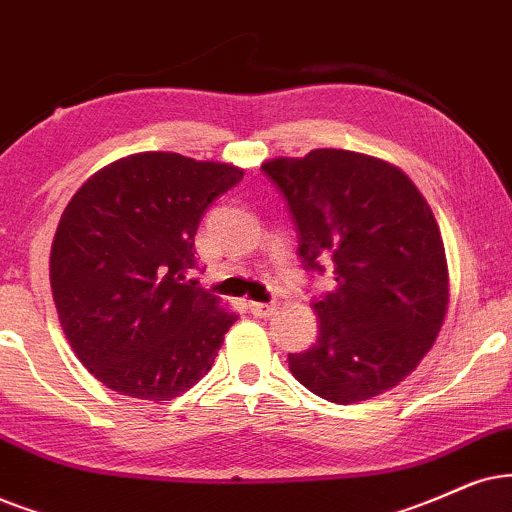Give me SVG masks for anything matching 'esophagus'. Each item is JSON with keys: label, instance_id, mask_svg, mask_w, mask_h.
<instances>
[{"label": "esophagus", "instance_id": "34e87169", "mask_svg": "<svg viewBox=\"0 0 512 512\" xmlns=\"http://www.w3.org/2000/svg\"><path fill=\"white\" fill-rule=\"evenodd\" d=\"M248 309L252 316H257V319H267L276 312V304H264V302H248Z\"/></svg>", "mask_w": 512, "mask_h": 512}]
</instances>
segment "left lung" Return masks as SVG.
<instances>
[{
	"instance_id": "left-lung-1",
	"label": "left lung",
	"mask_w": 512,
	"mask_h": 512,
	"mask_svg": "<svg viewBox=\"0 0 512 512\" xmlns=\"http://www.w3.org/2000/svg\"><path fill=\"white\" fill-rule=\"evenodd\" d=\"M286 200L302 267L335 286L314 297L319 338L288 354L309 392L354 404L399 385L435 345L449 304L444 243L430 205L399 167L340 148L262 165Z\"/></svg>"
}]
</instances>
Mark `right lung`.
<instances>
[{"label": "right lung", "mask_w": 512, "mask_h": 512, "mask_svg": "<svg viewBox=\"0 0 512 512\" xmlns=\"http://www.w3.org/2000/svg\"><path fill=\"white\" fill-rule=\"evenodd\" d=\"M243 170L179 153L127 155L92 174L58 222L51 293L89 373L165 404L215 364L238 316L191 278L193 238Z\"/></svg>", "instance_id": "right-lung-1"}]
</instances>
